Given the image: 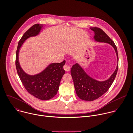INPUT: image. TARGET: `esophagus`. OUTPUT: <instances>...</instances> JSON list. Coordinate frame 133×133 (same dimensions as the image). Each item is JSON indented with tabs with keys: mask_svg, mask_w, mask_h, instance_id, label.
Segmentation results:
<instances>
[{
	"mask_svg": "<svg viewBox=\"0 0 133 133\" xmlns=\"http://www.w3.org/2000/svg\"><path fill=\"white\" fill-rule=\"evenodd\" d=\"M63 69H64V70L65 71H69V70H70V66L69 65L65 64L64 65V66H63Z\"/></svg>",
	"mask_w": 133,
	"mask_h": 133,
	"instance_id": "1",
	"label": "esophagus"
}]
</instances>
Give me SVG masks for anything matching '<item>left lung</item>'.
<instances>
[{
	"instance_id": "left-lung-1",
	"label": "left lung",
	"mask_w": 133,
	"mask_h": 133,
	"mask_svg": "<svg viewBox=\"0 0 133 133\" xmlns=\"http://www.w3.org/2000/svg\"><path fill=\"white\" fill-rule=\"evenodd\" d=\"M90 28L94 32V39L96 41L108 43L114 47L117 54L118 64L110 77L103 82L97 81L90 77L78 63L72 66L71 74L76 94L81 99L87 101H94L99 98L108 91L115 79L118 69V51L114 41L101 29L97 27Z\"/></svg>"
}]
</instances>
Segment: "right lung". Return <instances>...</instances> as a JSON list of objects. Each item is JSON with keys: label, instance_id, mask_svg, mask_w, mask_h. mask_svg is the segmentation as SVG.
<instances>
[{"label": "right lung", "instance_id": "1", "mask_svg": "<svg viewBox=\"0 0 133 133\" xmlns=\"http://www.w3.org/2000/svg\"><path fill=\"white\" fill-rule=\"evenodd\" d=\"M42 27V25L36 24L23 35L17 46L15 65L18 76L27 91L40 99L49 100L54 97L58 91L61 79L65 73L63 66L65 61L51 63L41 73L35 75L26 74L21 68L18 61L19 48L24 41L29 37L38 35Z\"/></svg>", "mask_w": 133, "mask_h": 133}]
</instances>
